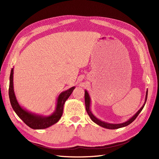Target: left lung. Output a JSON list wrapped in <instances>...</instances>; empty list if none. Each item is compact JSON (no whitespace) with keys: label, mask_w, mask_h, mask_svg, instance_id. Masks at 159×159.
<instances>
[{"label":"left lung","mask_w":159,"mask_h":159,"mask_svg":"<svg viewBox=\"0 0 159 159\" xmlns=\"http://www.w3.org/2000/svg\"><path fill=\"white\" fill-rule=\"evenodd\" d=\"M147 94H148V90H147V93H146V98H145V103L143 104V106L141 107V108L139 109L138 111L134 114L133 116L131 118L129 119L128 121H127L126 122L123 123H119V124H112V123H108L106 122H104L101 121V120L98 119V118H96L94 115H93V113H91V110H90V103H91V99H90V97L89 95V93L87 91H85V109L86 111H87V113L89 115V117L91 118V119L92 120V121L95 123L96 124H98V125L104 127V128H106V129H119V128H121L123 127H126L127 125H129V124H131L134 119L137 118V117L139 115V114L141 113V111H142V109H143L144 106H145V105L146 103L147 102Z\"/></svg>","instance_id":"left-lung-1"}]
</instances>
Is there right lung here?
<instances>
[{
    "label": "right lung",
    "mask_w": 159,
    "mask_h": 159,
    "mask_svg": "<svg viewBox=\"0 0 159 159\" xmlns=\"http://www.w3.org/2000/svg\"><path fill=\"white\" fill-rule=\"evenodd\" d=\"M13 68L11 70L10 75V84H9L8 95L10 98L11 104L14 111L28 127L34 129H43L52 126L56 123L61 118L63 113L64 105L66 101L71 94L75 87H72L69 89L61 92L57 99L56 107L54 112L48 116H42L28 111L23 109L17 102L15 94L14 92L13 87Z\"/></svg>",
    "instance_id": "obj_1"
}]
</instances>
